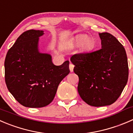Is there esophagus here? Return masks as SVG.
I'll return each mask as SVG.
<instances>
[{
  "label": "esophagus",
  "mask_w": 133,
  "mask_h": 133,
  "mask_svg": "<svg viewBox=\"0 0 133 133\" xmlns=\"http://www.w3.org/2000/svg\"><path fill=\"white\" fill-rule=\"evenodd\" d=\"M73 68H74V65L71 63L69 64V70H70L71 72H73Z\"/></svg>",
  "instance_id": "1"
}]
</instances>
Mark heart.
<instances>
[{"instance_id":"heart-1","label":"heart","mask_w":133,"mask_h":133,"mask_svg":"<svg viewBox=\"0 0 133 133\" xmlns=\"http://www.w3.org/2000/svg\"><path fill=\"white\" fill-rule=\"evenodd\" d=\"M89 37L87 35H81L77 38L76 40V45H81L83 43V46L86 49H91L94 46L92 40L88 39Z\"/></svg>"}]
</instances>
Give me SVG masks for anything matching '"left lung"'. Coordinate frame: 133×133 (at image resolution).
I'll list each match as a JSON object with an SVG mask.
<instances>
[{
    "label": "left lung",
    "instance_id": "obj_1",
    "mask_svg": "<svg viewBox=\"0 0 133 133\" xmlns=\"http://www.w3.org/2000/svg\"><path fill=\"white\" fill-rule=\"evenodd\" d=\"M101 49L75 55L70 60L78 76V92L88 105L103 107L118 99L128 80L125 50L119 41L107 32L99 33Z\"/></svg>",
    "mask_w": 133,
    "mask_h": 133
}]
</instances>
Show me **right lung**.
Masks as SVG:
<instances>
[{"instance_id": "obj_1", "label": "right lung", "mask_w": 133, "mask_h": 133, "mask_svg": "<svg viewBox=\"0 0 133 133\" xmlns=\"http://www.w3.org/2000/svg\"><path fill=\"white\" fill-rule=\"evenodd\" d=\"M44 31L23 32L9 49L4 62L5 81L9 91L26 107L41 108L51 103L60 82L69 73V62L55 65L52 56L39 50Z\"/></svg>"}]
</instances>
